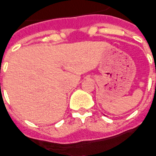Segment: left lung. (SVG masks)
Returning a JSON list of instances; mask_svg holds the SVG:
<instances>
[{
	"mask_svg": "<svg viewBox=\"0 0 156 156\" xmlns=\"http://www.w3.org/2000/svg\"><path fill=\"white\" fill-rule=\"evenodd\" d=\"M155 73H156V71H155Z\"/></svg>",
	"mask_w": 156,
	"mask_h": 156,
	"instance_id": "obj_1",
	"label": "left lung"
}]
</instances>
